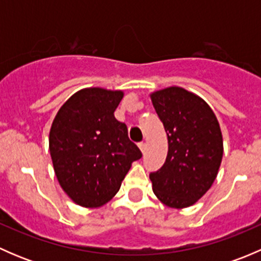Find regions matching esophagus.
I'll return each instance as SVG.
<instances>
[{"instance_id": "obj_1", "label": "esophagus", "mask_w": 261, "mask_h": 261, "mask_svg": "<svg viewBox=\"0 0 261 261\" xmlns=\"http://www.w3.org/2000/svg\"><path fill=\"white\" fill-rule=\"evenodd\" d=\"M139 149H140L141 152L144 154V152H145V149H146V144L145 143H140V144H139Z\"/></svg>"}]
</instances>
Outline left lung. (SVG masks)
I'll use <instances>...</instances> for the list:
<instances>
[{"label":"left lung","instance_id":"8db88e82","mask_svg":"<svg viewBox=\"0 0 261 261\" xmlns=\"http://www.w3.org/2000/svg\"><path fill=\"white\" fill-rule=\"evenodd\" d=\"M168 138L164 165L150 174L162 203L186 208L206 194L217 177L223 140L215 112L203 98L181 87L150 93Z\"/></svg>","mask_w":261,"mask_h":261}]
</instances>
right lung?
<instances>
[{
	"mask_svg": "<svg viewBox=\"0 0 261 261\" xmlns=\"http://www.w3.org/2000/svg\"><path fill=\"white\" fill-rule=\"evenodd\" d=\"M122 91L89 87L75 92L59 109L49 134L55 175L74 203L103 206L120 189L141 151L125 123L115 118Z\"/></svg>",
	"mask_w": 261,
	"mask_h": 261,
	"instance_id": "obj_1",
	"label": "right lung"
}]
</instances>
